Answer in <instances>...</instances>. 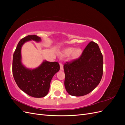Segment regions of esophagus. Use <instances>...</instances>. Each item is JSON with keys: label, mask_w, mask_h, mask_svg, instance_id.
Masks as SVG:
<instances>
[{"label": "esophagus", "mask_w": 125, "mask_h": 125, "mask_svg": "<svg viewBox=\"0 0 125 125\" xmlns=\"http://www.w3.org/2000/svg\"><path fill=\"white\" fill-rule=\"evenodd\" d=\"M60 65V70H63V66L62 63H59Z\"/></svg>", "instance_id": "34e87169"}]
</instances>
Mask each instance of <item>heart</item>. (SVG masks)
<instances>
[{"mask_svg": "<svg viewBox=\"0 0 125 125\" xmlns=\"http://www.w3.org/2000/svg\"><path fill=\"white\" fill-rule=\"evenodd\" d=\"M82 54V50L80 48L75 49L73 47H69L65 49L62 52V56L63 57L69 56L71 54L73 59H75L78 58Z\"/></svg>", "mask_w": 125, "mask_h": 125, "instance_id": "obj_1", "label": "heart"}]
</instances>
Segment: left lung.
I'll return each mask as SVG.
<instances>
[{
	"instance_id": "8db88e82",
	"label": "left lung",
	"mask_w": 125,
	"mask_h": 125,
	"mask_svg": "<svg viewBox=\"0 0 125 125\" xmlns=\"http://www.w3.org/2000/svg\"><path fill=\"white\" fill-rule=\"evenodd\" d=\"M65 86L70 95L89 94L100 83L103 73V58L96 43L91 42L78 59L63 65Z\"/></svg>"
}]
</instances>
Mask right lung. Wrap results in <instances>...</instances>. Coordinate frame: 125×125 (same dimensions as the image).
<instances>
[{
    "label": "right lung",
    "instance_id": "add662e5",
    "mask_svg": "<svg viewBox=\"0 0 125 125\" xmlns=\"http://www.w3.org/2000/svg\"><path fill=\"white\" fill-rule=\"evenodd\" d=\"M41 41L40 37L35 35H28L19 42L13 56L12 73L18 87L29 95L34 97H43L50 90L52 78L60 69L57 62L44 60L36 68H26L21 62V48L26 42Z\"/></svg>",
    "mask_w": 125,
    "mask_h": 125
}]
</instances>
